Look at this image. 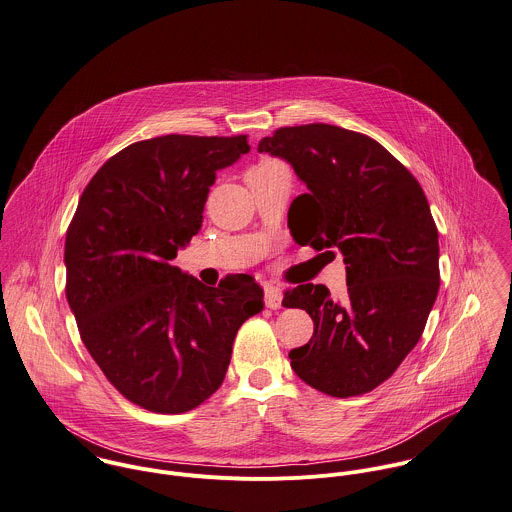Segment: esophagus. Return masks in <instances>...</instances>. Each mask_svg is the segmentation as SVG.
I'll return each mask as SVG.
<instances>
[{
    "label": "esophagus",
    "mask_w": 512,
    "mask_h": 512,
    "mask_svg": "<svg viewBox=\"0 0 512 512\" xmlns=\"http://www.w3.org/2000/svg\"><path fill=\"white\" fill-rule=\"evenodd\" d=\"M263 291H265V305L269 308H279L281 307V289L277 287V285H273V283H265L263 285Z\"/></svg>",
    "instance_id": "esophagus-1"
}]
</instances>
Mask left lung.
<instances>
[{
  "label": "left lung",
  "mask_w": 512,
  "mask_h": 512,
  "mask_svg": "<svg viewBox=\"0 0 512 512\" xmlns=\"http://www.w3.org/2000/svg\"><path fill=\"white\" fill-rule=\"evenodd\" d=\"M259 152L285 158L307 184L289 209L293 239L334 247L346 263L342 301L312 283L285 293L283 305L305 308L314 322L308 344L289 352L291 366L326 396L368 394L404 362L437 299L439 241L427 198L382 144L340 126H283Z\"/></svg>",
  "instance_id": "obj_1"
}]
</instances>
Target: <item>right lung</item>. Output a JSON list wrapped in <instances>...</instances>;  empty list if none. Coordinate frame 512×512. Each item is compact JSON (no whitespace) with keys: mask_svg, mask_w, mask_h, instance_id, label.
<instances>
[{"mask_svg":"<svg viewBox=\"0 0 512 512\" xmlns=\"http://www.w3.org/2000/svg\"><path fill=\"white\" fill-rule=\"evenodd\" d=\"M249 152L247 134H166L108 158L65 239V293L106 380L154 413L198 408L223 384L239 326L261 312L249 275L217 287L174 267L202 229L215 172Z\"/></svg>","mask_w":512,"mask_h":512,"instance_id":"right-lung-1","label":"right lung"}]
</instances>
